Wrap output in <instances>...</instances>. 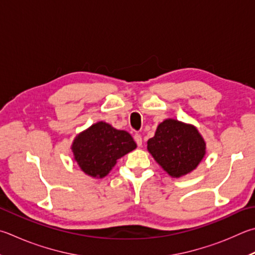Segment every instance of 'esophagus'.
Wrapping results in <instances>:
<instances>
[{"instance_id":"esophagus-1","label":"esophagus","mask_w":255,"mask_h":255,"mask_svg":"<svg viewBox=\"0 0 255 255\" xmlns=\"http://www.w3.org/2000/svg\"><path fill=\"white\" fill-rule=\"evenodd\" d=\"M133 139H135L138 147H141V145H142V138H141L140 135H138V133H136V135L133 136Z\"/></svg>"}]
</instances>
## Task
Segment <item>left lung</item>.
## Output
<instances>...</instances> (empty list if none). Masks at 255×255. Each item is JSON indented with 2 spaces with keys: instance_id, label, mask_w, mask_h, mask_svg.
Segmentation results:
<instances>
[{
  "instance_id": "8db88e82",
  "label": "left lung",
  "mask_w": 255,
  "mask_h": 255,
  "mask_svg": "<svg viewBox=\"0 0 255 255\" xmlns=\"http://www.w3.org/2000/svg\"><path fill=\"white\" fill-rule=\"evenodd\" d=\"M147 150L166 173L179 178L197 168L206 154V142L194 125L168 118L157 126Z\"/></svg>"
}]
</instances>
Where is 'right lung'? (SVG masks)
Instances as JSON below:
<instances>
[{
  "label": "right lung",
  "mask_w": 255,
  "mask_h": 255,
  "mask_svg": "<svg viewBox=\"0 0 255 255\" xmlns=\"http://www.w3.org/2000/svg\"><path fill=\"white\" fill-rule=\"evenodd\" d=\"M137 147L130 133L98 122L76 136L71 145L80 169L94 178L107 176L117 160Z\"/></svg>",
  "instance_id": "add662e5"
}]
</instances>
